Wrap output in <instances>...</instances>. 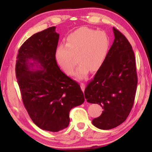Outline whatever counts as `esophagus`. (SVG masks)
<instances>
[{
	"label": "esophagus",
	"mask_w": 152,
	"mask_h": 152,
	"mask_svg": "<svg viewBox=\"0 0 152 152\" xmlns=\"http://www.w3.org/2000/svg\"><path fill=\"white\" fill-rule=\"evenodd\" d=\"M80 88L82 89V91H84V89H85V84H84V83H81L80 84Z\"/></svg>",
	"instance_id": "34e87169"
}]
</instances>
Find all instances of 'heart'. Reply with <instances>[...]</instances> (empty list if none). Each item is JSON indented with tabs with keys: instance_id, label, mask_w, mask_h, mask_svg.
I'll return each mask as SVG.
<instances>
[{
	"instance_id": "heart-1",
	"label": "heart",
	"mask_w": 152,
	"mask_h": 152,
	"mask_svg": "<svg viewBox=\"0 0 152 152\" xmlns=\"http://www.w3.org/2000/svg\"><path fill=\"white\" fill-rule=\"evenodd\" d=\"M109 36L82 27L74 31L66 38V45H60L56 53L58 65L67 75L72 74L77 64H80L74 75L83 79L90 72H96L103 66L110 49Z\"/></svg>"
}]
</instances>
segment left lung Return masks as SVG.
<instances>
[{
	"mask_svg": "<svg viewBox=\"0 0 152 152\" xmlns=\"http://www.w3.org/2000/svg\"><path fill=\"white\" fill-rule=\"evenodd\" d=\"M115 39L103 66L84 91L90 103L101 105V115L92 123L108 130L121 124L132 110L137 85L135 55L127 38L113 28Z\"/></svg>",
	"mask_w": 152,
	"mask_h": 152,
	"instance_id": "obj_1",
	"label": "left lung"
}]
</instances>
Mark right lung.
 I'll return each mask as SVG.
<instances>
[{
    "label": "right lung",
    "instance_id": "obj_1",
    "mask_svg": "<svg viewBox=\"0 0 152 152\" xmlns=\"http://www.w3.org/2000/svg\"><path fill=\"white\" fill-rule=\"evenodd\" d=\"M59 36L56 27L33 35L20 48L15 67L28 114L37 127L51 132L68 127L70 110L85 100L79 84L56 62Z\"/></svg>",
    "mask_w": 152,
    "mask_h": 152
}]
</instances>
